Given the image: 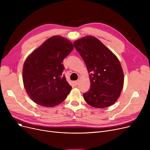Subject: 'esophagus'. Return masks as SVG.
Segmentation results:
<instances>
[{
    "instance_id": "obj_1",
    "label": "esophagus",
    "mask_w": 150,
    "mask_h": 150,
    "mask_svg": "<svg viewBox=\"0 0 150 150\" xmlns=\"http://www.w3.org/2000/svg\"><path fill=\"white\" fill-rule=\"evenodd\" d=\"M78 82H79V80H77V81H75L74 82V83L75 85H77L78 83Z\"/></svg>"
}]
</instances>
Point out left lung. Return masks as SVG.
I'll return each instance as SVG.
<instances>
[{
	"label": "left lung",
	"instance_id": "left-lung-1",
	"mask_svg": "<svg viewBox=\"0 0 150 150\" xmlns=\"http://www.w3.org/2000/svg\"><path fill=\"white\" fill-rule=\"evenodd\" d=\"M89 74L91 88L83 93L86 103L92 107L105 108L119 97L124 83L120 62L115 55L92 36L74 42Z\"/></svg>",
	"mask_w": 150,
	"mask_h": 150
}]
</instances>
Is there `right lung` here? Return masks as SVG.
<instances>
[{"mask_svg":"<svg viewBox=\"0 0 150 150\" xmlns=\"http://www.w3.org/2000/svg\"><path fill=\"white\" fill-rule=\"evenodd\" d=\"M74 49L68 39L59 36L49 38L31 53L22 70L24 88L35 103L53 107L64 101L72 86L62 75L63 60Z\"/></svg>","mask_w":150,"mask_h":150,"instance_id":"1","label":"right lung"}]
</instances>
